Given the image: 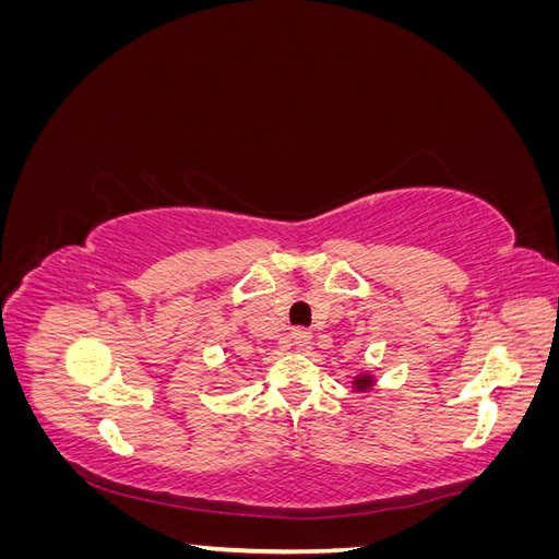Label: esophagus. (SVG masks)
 I'll return each instance as SVG.
<instances>
[{"mask_svg": "<svg viewBox=\"0 0 559 559\" xmlns=\"http://www.w3.org/2000/svg\"><path fill=\"white\" fill-rule=\"evenodd\" d=\"M292 341H294V345H296L298 349H306V347H310L312 333H310L308 329H294V333H292Z\"/></svg>", "mask_w": 559, "mask_h": 559, "instance_id": "obj_1", "label": "esophagus"}]
</instances>
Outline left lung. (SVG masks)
I'll use <instances>...</instances> for the list:
<instances>
[{"label":"left lung","instance_id":"obj_1","mask_svg":"<svg viewBox=\"0 0 559 559\" xmlns=\"http://www.w3.org/2000/svg\"><path fill=\"white\" fill-rule=\"evenodd\" d=\"M354 384L364 389V386H368V380H366V378H357V380H354Z\"/></svg>","mask_w":559,"mask_h":559}]
</instances>
